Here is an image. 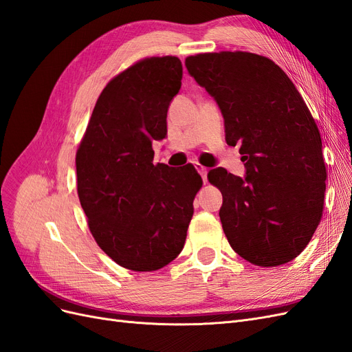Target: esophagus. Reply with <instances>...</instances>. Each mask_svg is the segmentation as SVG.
<instances>
[{
    "label": "esophagus",
    "instance_id": "obj_1",
    "mask_svg": "<svg viewBox=\"0 0 352 352\" xmlns=\"http://www.w3.org/2000/svg\"><path fill=\"white\" fill-rule=\"evenodd\" d=\"M195 168L198 170V173L201 175L202 180H204V184H206V182H207V173H208V168H207V167H204V166H201L199 163H195Z\"/></svg>",
    "mask_w": 352,
    "mask_h": 352
}]
</instances>
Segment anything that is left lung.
<instances>
[{
    "mask_svg": "<svg viewBox=\"0 0 352 352\" xmlns=\"http://www.w3.org/2000/svg\"><path fill=\"white\" fill-rule=\"evenodd\" d=\"M188 72L216 100L228 145H239L247 176L208 172L220 189V220L233 251L261 267L292 261L322 220V138L301 94L267 57L247 51L189 56Z\"/></svg>",
    "mask_w": 352,
    "mask_h": 352,
    "instance_id": "left-lung-1",
    "label": "left lung"
}]
</instances>
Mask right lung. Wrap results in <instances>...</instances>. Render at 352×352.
<instances>
[{
	"instance_id": "1",
	"label": "right lung",
	"mask_w": 352,
	"mask_h": 352,
	"mask_svg": "<svg viewBox=\"0 0 352 352\" xmlns=\"http://www.w3.org/2000/svg\"><path fill=\"white\" fill-rule=\"evenodd\" d=\"M175 56L146 57L114 76L76 153L78 195L98 247L124 269L154 272L182 251L202 179L192 164H154L182 85Z\"/></svg>"
}]
</instances>
